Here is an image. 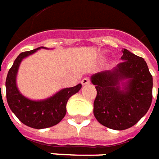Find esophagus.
Returning a JSON list of instances; mask_svg holds the SVG:
<instances>
[{
    "label": "esophagus",
    "mask_w": 159,
    "mask_h": 159,
    "mask_svg": "<svg viewBox=\"0 0 159 159\" xmlns=\"http://www.w3.org/2000/svg\"><path fill=\"white\" fill-rule=\"evenodd\" d=\"M81 84L83 85H89V84H90V80H89L88 78H85V79H83V80H81Z\"/></svg>",
    "instance_id": "34e87169"
}]
</instances>
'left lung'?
I'll return each instance as SVG.
<instances>
[{
  "instance_id": "obj_1",
  "label": "left lung",
  "mask_w": 159,
  "mask_h": 159,
  "mask_svg": "<svg viewBox=\"0 0 159 159\" xmlns=\"http://www.w3.org/2000/svg\"><path fill=\"white\" fill-rule=\"evenodd\" d=\"M123 61L111 70L93 74L97 97L93 113L101 124L115 130L135 125L152 100V76L142 57L123 49Z\"/></svg>"
}]
</instances>
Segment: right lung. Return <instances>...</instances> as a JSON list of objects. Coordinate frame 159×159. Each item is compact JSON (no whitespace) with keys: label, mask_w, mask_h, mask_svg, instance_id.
<instances>
[{"label":"right lung","mask_w":159,"mask_h":159,"mask_svg":"<svg viewBox=\"0 0 159 159\" xmlns=\"http://www.w3.org/2000/svg\"><path fill=\"white\" fill-rule=\"evenodd\" d=\"M39 47L30 51L20 53L8 71L6 80L7 101L8 106L22 123L31 128L42 129L58 124L66 115V105L69 98L77 93L81 84L74 87L64 88L49 98L40 101L31 100L24 97L18 90L16 76L21 61L35 53Z\"/></svg>","instance_id":"right-lung-1"}]
</instances>
